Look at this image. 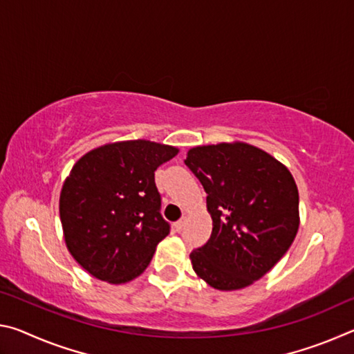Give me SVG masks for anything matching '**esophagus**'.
Returning <instances> with one entry per match:
<instances>
[{"instance_id": "34e87169", "label": "esophagus", "mask_w": 354, "mask_h": 354, "mask_svg": "<svg viewBox=\"0 0 354 354\" xmlns=\"http://www.w3.org/2000/svg\"><path fill=\"white\" fill-rule=\"evenodd\" d=\"M185 221H187V218H185V217H183L181 220H178V221H176V223H175V230H176L178 232L184 230V226H185Z\"/></svg>"}]
</instances>
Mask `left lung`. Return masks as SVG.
Returning <instances> with one entry per match:
<instances>
[{"mask_svg":"<svg viewBox=\"0 0 354 354\" xmlns=\"http://www.w3.org/2000/svg\"><path fill=\"white\" fill-rule=\"evenodd\" d=\"M207 194L212 234L192 267L218 290L243 289L290 248L299 226L298 189L286 167L243 142L189 149L184 160Z\"/></svg>","mask_w":354,"mask_h":354,"instance_id":"obj_1","label":"left lung"}]
</instances>
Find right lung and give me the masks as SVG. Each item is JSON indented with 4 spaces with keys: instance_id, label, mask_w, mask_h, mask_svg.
<instances>
[{
    "instance_id": "1",
    "label": "right lung",
    "mask_w": 354,
    "mask_h": 354,
    "mask_svg": "<svg viewBox=\"0 0 354 354\" xmlns=\"http://www.w3.org/2000/svg\"><path fill=\"white\" fill-rule=\"evenodd\" d=\"M178 148L127 140L95 148L77 160L59 200L67 248L92 277L112 284L145 270L170 232L154 183Z\"/></svg>"
}]
</instances>
